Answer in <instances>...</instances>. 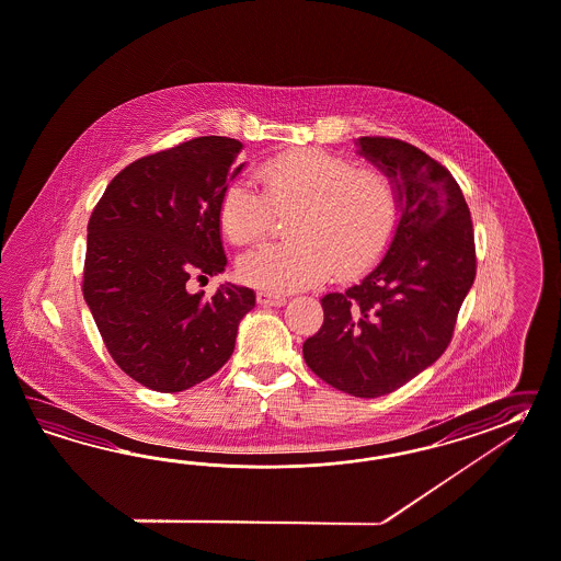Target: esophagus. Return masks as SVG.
I'll return each mask as SVG.
<instances>
[{
  "mask_svg": "<svg viewBox=\"0 0 561 561\" xmlns=\"http://www.w3.org/2000/svg\"><path fill=\"white\" fill-rule=\"evenodd\" d=\"M259 302L264 305V307H283L287 302V297L285 295H276V293H271V290H260Z\"/></svg>",
  "mask_w": 561,
  "mask_h": 561,
  "instance_id": "esophagus-1",
  "label": "esophagus"
}]
</instances>
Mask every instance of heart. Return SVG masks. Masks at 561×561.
Returning <instances> with one entry per match:
<instances>
[{
	"instance_id": "heart-1",
	"label": "heart",
	"mask_w": 561,
	"mask_h": 561,
	"mask_svg": "<svg viewBox=\"0 0 561 561\" xmlns=\"http://www.w3.org/2000/svg\"><path fill=\"white\" fill-rule=\"evenodd\" d=\"M259 179L278 209L299 207L288 244H262L242 256L248 285L290 293L368 268L397 226V193L385 174L356 169L345 157L305 148L264 162ZM256 188L233 181L219 199V226L233 244H252L266 231L271 207Z\"/></svg>"
}]
</instances>
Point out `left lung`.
Masks as SVG:
<instances>
[{
	"label": "left lung",
	"mask_w": 561,
	"mask_h": 561,
	"mask_svg": "<svg viewBox=\"0 0 561 561\" xmlns=\"http://www.w3.org/2000/svg\"><path fill=\"white\" fill-rule=\"evenodd\" d=\"M356 146L394 188L397 226L370 273L321 299L323 325L302 358L331 387L374 399L446 352L474 283V230L460 185L437 160L394 138L362 136Z\"/></svg>",
	"instance_id": "1"
}]
</instances>
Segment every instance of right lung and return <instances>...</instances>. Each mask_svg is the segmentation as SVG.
Returning <instances> with one entry per match:
<instances>
[{"mask_svg":"<svg viewBox=\"0 0 561 561\" xmlns=\"http://www.w3.org/2000/svg\"><path fill=\"white\" fill-rule=\"evenodd\" d=\"M242 142L203 136L131 162L87 226L83 297L107 352L136 382L181 392L230 359L252 288L224 283L211 299L191 274L226 271L224 188L244 171Z\"/></svg>","mask_w":561,"mask_h":561,"instance_id":"add662e5","label":"right lung"}]
</instances>
